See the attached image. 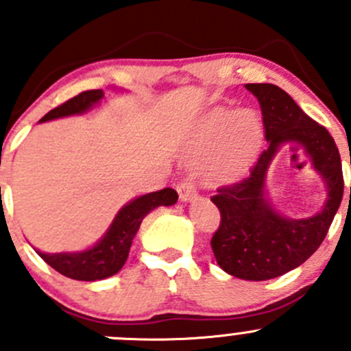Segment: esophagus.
<instances>
[{
  "label": "esophagus",
  "mask_w": 351,
  "mask_h": 351,
  "mask_svg": "<svg viewBox=\"0 0 351 351\" xmlns=\"http://www.w3.org/2000/svg\"><path fill=\"white\" fill-rule=\"evenodd\" d=\"M178 195H180V200H182V202H192L193 198L197 197L195 185H193L192 182H189V180L178 183Z\"/></svg>",
  "instance_id": "obj_1"
}]
</instances>
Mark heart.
<instances>
[{
    "instance_id": "1",
    "label": "heart",
    "mask_w": 351,
    "mask_h": 351,
    "mask_svg": "<svg viewBox=\"0 0 351 351\" xmlns=\"http://www.w3.org/2000/svg\"><path fill=\"white\" fill-rule=\"evenodd\" d=\"M261 132V120L253 110L217 108L197 123L186 141V154L202 158L210 152L204 165L205 176L229 180L256 153Z\"/></svg>"
}]
</instances>
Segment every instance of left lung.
Instances as JSON below:
<instances>
[{"mask_svg":"<svg viewBox=\"0 0 351 351\" xmlns=\"http://www.w3.org/2000/svg\"><path fill=\"white\" fill-rule=\"evenodd\" d=\"M246 90L260 101L265 137L270 146L251 166L246 178L221 186L210 198L221 212V224L210 244L226 274L260 282L293 270L321 246L341 204L345 183L341 158L326 127L306 115L289 93L275 84L250 83ZM289 142L303 147L327 183L324 210L313 218H285L264 195L267 166L281 144Z\"/></svg>","mask_w":351,"mask_h":351,"instance_id":"obj_1","label":"left lung"}]
</instances>
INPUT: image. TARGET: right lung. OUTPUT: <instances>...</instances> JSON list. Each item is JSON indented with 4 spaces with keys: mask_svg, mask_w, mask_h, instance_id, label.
Returning <instances> with one entry per match:
<instances>
[{
    "mask_svg": "<svg viewBox=\"0 0 351 351\" xmlns=\"http://www.w3.org/2000/svg\"><path fill=\"white\" fill-rule=\"evenodd\" d=\"M104 97L105 93L101 90L83 91L77 97L67 100L66 104L59 105L58 108L51 110L47 115L42 117L40 122L86 112L93 105H97ZM176 200H178V193L173 189H165L159 190V192L134 198V200H130L129 204L120 208L104 238L93 247H88L84 251H76V253H42L38 250L35 251L45 263L51 265L56 271H59L67 278L83 282L104 280V278L115 275L123 267L127 256H129L130 244H132L136 232L139 231L143 219L159 205L168 207V205L176 204Z\"/></svg>",
    "mask_w": 351,
    "mask_h": 351,
    "instance_id": "right-lung-1",
    "label": "right lung"
}]
</instances>
